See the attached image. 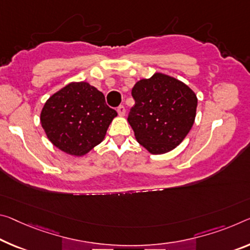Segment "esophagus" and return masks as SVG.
Listing matches in <instances>:
<instances>
[{
    "label": "esophagus",
    "mask_w": 250,
    "mask_h": 250,
    "mask_svg": "<svg viewBox=\"0 0 250 250\" xmlns=\"http://www.w3.org/2000/svg\"><path fill=\"white\" fill-rule=\"evenodd\" d=\"M118 113H119V116L120 117H125V106L124 105H120V106H118Z\"/></svg>",
    "instance_id": "obj_1"
}]
</instances>
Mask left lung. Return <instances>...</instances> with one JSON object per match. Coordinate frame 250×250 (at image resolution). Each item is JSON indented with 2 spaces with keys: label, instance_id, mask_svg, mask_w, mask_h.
Instances as JSON below:
<instances>
[{
  "label": "left lung",
  "instance_id": "obj_1",
  "mask_svg": "<svg viewBox=\"0 0 250 250\" xmlns=\"http://www.w3.org/2000/svg\"><path fill=\"white\" fill-rule=\"evenodd\" d=\"M136 104L128 122L137 141L152 154L171 151L191 130L198 99L189 86L170 75L156 72L132 88Z\"/></svg>",
  "mask_w": 250,
  "mask_h": 250
}]
</instances>
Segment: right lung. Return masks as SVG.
<instances>
[{
	"label": "right lung",
	"mask_w": 250,
	"mask_h": 250,
	"mask_svg": "<svg viewBox=\"0 0 250 250\" xmlns=\"http://www.w3.org/2000/svg\"><path fill=\"white\" fill-rule=\"evenodd\" d=\"M117 111L105 104L104 93L90 83L70 82L43 105L40 121L54 146L82 157L104 141Z\"/></svg>",
	"instance_id": "add662e5"
}]
</instances>
